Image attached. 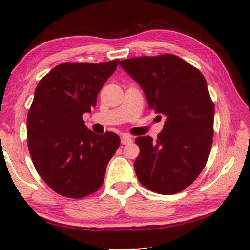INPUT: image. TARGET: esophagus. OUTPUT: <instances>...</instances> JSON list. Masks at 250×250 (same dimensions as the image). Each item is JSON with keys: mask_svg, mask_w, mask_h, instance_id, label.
Here are the masks:
<instances>
[{"mask_svg": "<svg viewBox=\"0 0 250 250\" xmlns=\"http://www.w3.org/2000/svg\"><path fill=\"white\" fill-rule=\"evenodd\" d=\"M132 142V138L130 137L128 134H124L121 137V143L122 145H129V143Z\"/></svg>", "mask_w": 250, "mask_h": 250, "instance_id": "esophagus-1", "label": "esophagus"}]
</instances>
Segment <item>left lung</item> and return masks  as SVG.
I'll return each mask as SVG.
<instances>
[{
  "label": "left lung",
  "instance_id": "left-lung-1",
  "mask_svg": "<svg viewBox=\"0 0 250 250\" xmlns=\"http://www.w3.org/2000/svg\"><path fill=\"white\" fill-rule=\"evenodd\" d=\"M119 65L140 84L149 108L166 117L155 141L149 135L135 139L138 180L164 195L183 191L204 168L213 142L215 109L204 76L170 54L124 59Z\"/></svg>",
  "mask_w": 250,
  "mask_h": 250
}]
</instances>
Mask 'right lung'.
I'll list each match as a JSON object with an SVG mask.
<instances>
[{
    "label": "right lung",
    "mask_w": 250,
    "mask_h": 250,
    "mask_svg": "<svg viewBox=\"0 0 250 250\" xmlns=\"http://www.w3.org/2000/svg\"><path fill=\"white\" fill-rule=\"evenodd\" d=\"M118 62H65L37 84L27 115L29 154L45 183L62 196L82 198L98 191L120 146L119 135L96 134L83 120L96 107L97 95Z\"/></svg>",
    "instance_id": "right-lung-1"
}]
</instances>
